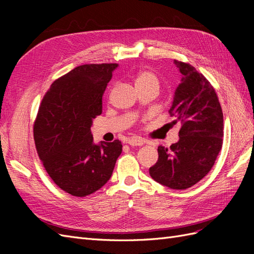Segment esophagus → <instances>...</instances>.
<instances>
[{"label":"esophagus","instance_id":"esophagus-1","mask_svg":"<svg viewBox=\"0 0 254 254\" xmlns=\"http://www.w3.org/2000/svg\"><path fill=\"white\" fill-rule=\"evenodd\" d=\"M126 143H128L130 146H142L145 142L140 137H133V139H129Z\"/></svg>","mask_w":254,"mask_h":254}]
</instances>
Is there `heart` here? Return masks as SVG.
I'll use <instances>...</instances> for the list:
<instances>
[{
  "label": "heart",
  "instance_id": "obj_1",
  "mask_svg": "<svg viewBox=\"0 0 254 254\" xmlns=\"http://www.w3.org/2000/svg\"><path fill=\"white\" fill-rule=\"evenodd\" d=\"M150 84L159 86V81L155 74L148 71H143L137 74L135 77V86H150Z\"/></svg>",
  "mask_w": 254,
  "mask_h": 254
}]
</instances>
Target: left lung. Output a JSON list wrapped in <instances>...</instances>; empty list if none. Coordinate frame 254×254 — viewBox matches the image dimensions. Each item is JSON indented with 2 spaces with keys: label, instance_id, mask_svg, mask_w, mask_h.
<instances>
[{
  "label": "left lung",
  "instance_id": "obj_1",
  "mask_svg": "<svg viewBox=\"0 0 254 254\" xmlns=\"http://www.w3.org/2000/svg\"><path fill=\"white\" fill-rule=\"evenodd\" d=\"M181 74L170 114L180 124L179 141L159 146L151 178L173 190H186L211 171L221 149L224 115L212 84L194 66L174 60Z\"/></svg>",
  "mask_w": 254,
  "mask_h": 254
}]
</instances>
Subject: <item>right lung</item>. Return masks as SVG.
Segmentation results:
<instances>
[{
  "instance_id": "obj_1",
  "label": "right lung",
  "mask_w": 254,
  "mask_h": 254,
  "mask_svg": "<svg viewBox=\"0 0 254 254\" xmlns=\"http://www.w3.org/2000/svg\"><path fill=\"white\" fill-rule=\"evenodd\" d=\"M117 64H83L52 83L34 125L36 148L52 180L66 193L84 197L110 179L122 143L95 144L92 121Z\"/></svg>"
}]
</instances>
